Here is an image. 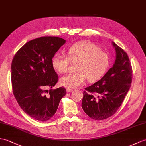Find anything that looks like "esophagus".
I'll list each match as a JSON object with an SVG mask.
<instances>
[{"instance_id": "esophagus-1", "label": "esophagus", "mask_w": 146, "mask_h": 146, "mask_svg": "<svg viewBox=\"0 0 146 146\" xmlns=\"http://www.w3.org/2000/svg\"><path fill=\"white\" fill-rule=\"evenodd\" d=\"M66 91L67 93H70V92H72V91H73V89H70V88H66Z\"/></svg>"}]
</instances>
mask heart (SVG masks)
I'll return each mask as SVG.
<instances>
[{
  "label": "heart",
  "instance_id": "obj_1",
  "mask_svg": "<svg viewBox=\"0 0 146 146\" xmlns=\"http://www.w3.org/2000/svg\"><path fill=\"white\" fill-rule=\"evenodd\" d=\"M68 56L56 53L52 58V67L56 72L64 73L68 68L71 60L77 62L75 72L67 74L60 80L63 86L70 89L82 85L87 78L94 82L102 77L109 67L110 59L100 47L90 42H78L68 51Z\"/></svg>",
  "mask_w": 146,
  "mask_h": 146
}]
</instances>
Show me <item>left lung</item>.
I'll list each match as a JSON object with an SVG mask.
<instances>
[{
	"label": "left lung",
	"instance_id": "1",
	"mask_svg": "<svg viewBox=\"0 0 146 146\" xmlns=\"http://www.w3.org/2000/svg\"><path fill=\"white\" fill-rule=\"evenodd\" d=\"M116 60L113 66L101 80L87 87L83 92L81 107L91 119L103 120L113 116L119 109L130 89L133 71L127 53L114 42ZM93 94H96L95 98Z\"/></svg>",
	"mask_w": 146,
	"mask_h": 146
}]
</instances>
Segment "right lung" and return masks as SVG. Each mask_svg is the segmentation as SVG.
<instances>
[{
	"label": "right lung",
	"instance_id": "obj_1",
	"mask_svg": "<svg viewBox=\"0 0 146 146\" xmlns=\"http://www.w3.org/2000/svg\"><path fill=\"white\" fill-rule=\"evenodd\" d=\"M66 40L43 36L30 40L13 57L11 65L13 93L20 107L33 119L49 120L66 94L63 87L52 90L58 76L51 60ZM50 87L48 91L46 89ZM46 92H49L46 95Z\"/></svg>",
	"mask_w": 146,
	"mask_h": 146
}]
</instances>
